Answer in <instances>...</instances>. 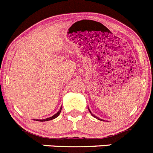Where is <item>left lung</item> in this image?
Instances as JSON below:
<instances>
[{
    "instance_id": "left-lung-1",
    "label": "left lung",
    "mask_w": 153,
    "mask_h": 153,
    "mask_svg": "<svg viewBox=\"0 0 153 153\" xmlns=\"http://www.w3.org/2000/svg\"><path fill=\"white\" fill-rule=\"evenodd\" d=\"M88 111H89V112H90V113H91V115H92V116H94V118H96V119H99V120H102V121H104V120H103V119H100V118H98V117H97V116H94V114H93V113H91V110H90V109H89V108H88Z\"/></svg>"
}]
</instances>
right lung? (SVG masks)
Returning a JSON list of instances; mask_svg holds the SVG:
<instances>
[{"instance_id":"right-lung-1","label":"right lung","mask_w":153,"mask_h":153,"mask_svg":"<svg viewBox=\"0 0 153 153\" xmlns=\"http://www.w3.org/2000/svg\"><path fill=\"white\" fill-rule=\"evenodd\" d=\"M61 110H62V107L60 108V109H59V111L57 112L56 113H55L53 116H51V117H49V118H47V119H33V120L34 121H39V122H47V121H50V120H52V119H54L55 118L57 117L59 115V113H60L61 112Z\"/></svg>"}]
</instances>
